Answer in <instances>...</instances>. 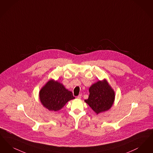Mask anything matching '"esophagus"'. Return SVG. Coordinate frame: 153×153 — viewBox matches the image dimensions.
I'll return each instance as SVG.
<instances>
[{
  "label": "esophagus",
  "mask_w": 153,
  "mask_h": 153,
  "mask_svg": "<svg viewBox=\"0 0 153 153\" xmlns=\"http://www.w3.org/2000/svg\"><path fill=\"white\" fill-rule=\"evenodd\" d=\"M82 98V94H79L78 97H77V98L78 99H80Z\"/></svg>",
  "instance_id": "1"
}]
</instances>
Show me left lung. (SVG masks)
<instances>
[{
	"instance_id": "8db88e82",
	"label": "left lung",
	"mask_w": 153,
	"mask_h": 153,
	"mask_svg": "<svg viewBox=\"0 0 153 153\" xmlns=\"http://www.w3.org/2000/svg\"><path fill=\"white\" fill-rule=\"evenodd\" d=\"M90 95L85 102L97 114L108 110L115 100V93L106 79L99 80L89 88Z\"/></svg>"
}]
</instances>
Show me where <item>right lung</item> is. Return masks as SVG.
Segmentation results:
<instances>
[{
    "mask_svg": "<svg viewBox=\"0 0 153 153\" xmlns=\"http://www.w3.org/2000/svg\"><path fill=\"white\" fill-rule=\"evenodd\" d=\"M75 97L58 81L50 80L39 91L40 102L50 111H57L62 108L67 103Z\"/></svg>",
    "mask_w": 153,
    "mask_h": 153,
    "instance_id": "add662e5",
    "label": "right lung"
}]
</instances>
